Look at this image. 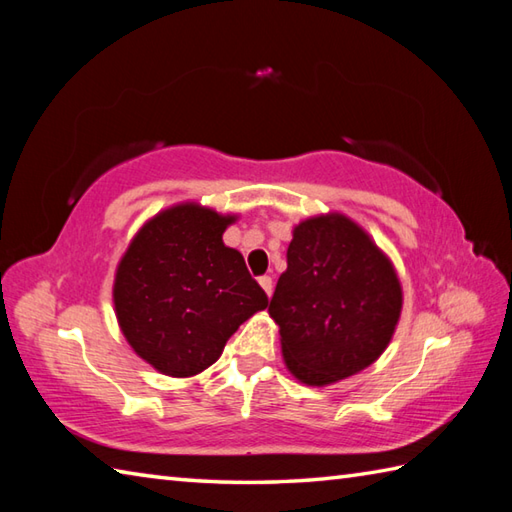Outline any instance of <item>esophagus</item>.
I'll use <instances>...</instances> for the list:
<instances>
[{
	"instance_id": "obj_1",
	"label": "esophagus",
	"mask_w": 512,
	"mask_h": 512,
	"mask_svg": "<svg viewBox=\"0 0 512 512\" xmlns=\"http://www.w3.org/2000/svg\"><path fill=\"white\" fill-rule=\"evenodd\" d=\"M259 286L264 288V292H266L268 297L273 295V279H270V277H259Z\"/></svg>"
}]
</instances>
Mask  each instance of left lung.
<instances>
[{"instance_id": "obj_1", "label": "left lung", "mask_w": 512, "mask_h": 512, "mask_svg": "<svg viewBox=\"0 0 512 512\" xmlns=\"http://www.w3.org/2000/svg\"><path fill=\"white\" fill-rule=\"evenodd\" d=\"M268 312L299 383L325 387L354 376L387 350L402 310L391 259L343 213L295 226Z\"/></svg>"}]
</instances>
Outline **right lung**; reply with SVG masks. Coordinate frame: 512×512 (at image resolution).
<instances>
[{"label": "right lung", "instance_id": "1", "mask_svg": "<svg viewBox=\"0 0 512 512\" xmlns=\"http://www.w3.org/2000/svg\"><path fill=\"white\" fill-rule=\"evenodd\" d=\"M235 220L198 202L169 206L143 224L118 262V325L160 374L204 372L239 325L268 306L242 253L222 242Z\"/></svg>", "mask_w": 512, "mask_h": 512}]
</instances>
